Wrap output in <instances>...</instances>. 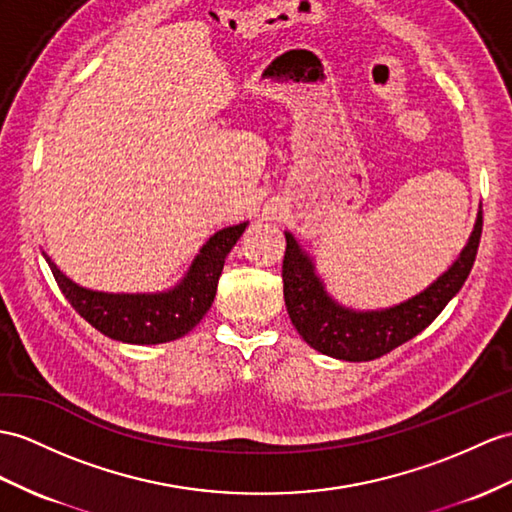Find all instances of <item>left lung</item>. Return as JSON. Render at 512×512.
<instances>
[{"label": "left lung", "mask_w": 512, "mask_h": 512, "mask_svg": "<svg viewBox=\"0 0 512 512\" xmlns=\"http://www.w3.org/2000/svg\"><path fill=\"white\" fill-rule=\"evenodd\" d=\"M482 210L463 252L426 291L382 310H354L332 299L315 271V263L291 232L282 263L284 304L299 336L313 350L350 363L380 358L413 339L439 317L447 302L463 289L478 254Z\"/></svg>", "instance_id": "1"}]
</instances>
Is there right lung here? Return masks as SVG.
<instances>
[{
    "mask_svg": "<svg viewBox=\"0 0 512 512\" xmlns=\"http://www.w3.org/2000/svg\"><path fill=\"white\" fill-rule=\"evenodd\" d=\"M245 228L247 223H239L210 236L180 284L162 293H104L84 289L67 278L52 258L43 256L62 295L95 330L123 343L156 345L180 339L202 321L213 306L226 256Z\"/></svg>",
    "mask_w": 512,
    "mask_h": 512,
    "instance_id": "1",
    "label": "right lung"
}]
</instances>
